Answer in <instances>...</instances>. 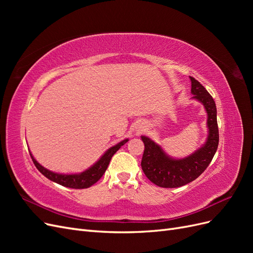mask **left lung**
<instances>
[{"label": "left lung", "instance_id": "1", "mask_svg": "<svg viewBox=\"0 0 253 253\" xmlns=\"http://www.w3.org/2000/svg\"><path fill=\"white\" fill-rule=\"evenodd\" d=\"M190 80L192 99L201 102L207 113L208 135L206 142L187 157L173 158L158 143L147 136H141L144 143L142 171L153 183L162 188H178L196 179L210 165L218 147L215 102L200 82L193 77H190Z\"/></svg>", "mask_w": 253, "mask_h": 253}]
</instances>
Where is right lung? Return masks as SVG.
I'll use <instances>...</instances> for the list:
<instances>
[{
	"instance_id": "right-lung-1",
	"label": "right lung",
	"mask_w": 253,
	"mask_h": 253,
	"mask_svg": "<svg viewBox=\"0 0 253 253\" xmlns=\"http://www.w3.org/2000/svg\"><path fill=\"white\" fill-rule=\"evenodd\" d=\"M127 141L128 139L126 138V139L121 140L117 144L113 145V147L106 150L103 153V155L99 158L93 166H90L88 169H86L85 171H83L81 173H75V174H62V173L52 172L38 163L35 159V157L33 156L32 153H30V151H29V154L32 156V159L35 166L37 167V169L49 180L57 182L59 185L67 187V188L86 189V188H89L90 186H93L94 183H96L102 177V175L105 173L106 169H108L113 155L120 149L121 145H124Z\"/></svg>"
}]
</instances>
